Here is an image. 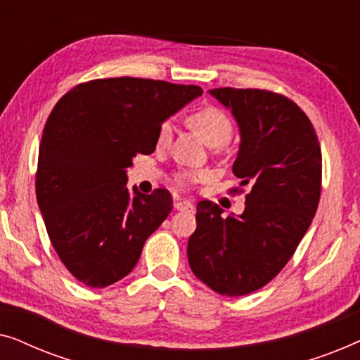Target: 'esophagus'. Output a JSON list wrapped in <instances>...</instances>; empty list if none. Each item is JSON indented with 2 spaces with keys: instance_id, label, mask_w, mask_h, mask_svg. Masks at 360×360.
Returning <instances> with one entry per match:
<instances>
[{
  "instance_id": "esophagus-1",
  "label": "esophagus",
  "mask_w": 360,
  "mask_h": 360,
  "mask_svg": "<svg viewBox=\"0 0 360 360\" xmlns=\"http://www.w3.org/2000/svg\"><path fill=\"white\" fill-rule=\"evenodd\" d=\"M174 206H175V210L186 211V213H193V211H195V205L188 200H175Z\"/></svg>"
}]
</instances>
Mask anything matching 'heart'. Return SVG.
Instances as JSON below:
<instances>
[{
  "label": "heart",
  "instance_id": "obj_1",
  "mask_svg": "<svg viewBox=\"0 0 360 360\" xmlns=\"http://www.w3.org/2000/svg\"><path fill=\"white\" fill-rule=\"evenodd\" d=\"M186 124L210 147L224 146L233 137L234 131L233 121L229 120V116L216 106H203L190 112L186 116ZM172 134H174V129H172L170 122L167 121L159 127V132H157L159 146L169 144L172 141ZM200 179H203V174H196V172H185V174L180 175L181 181H195Z\"/></svg>",
  "mask_w": 360,
  "mask_h": 360
}]
</instances>
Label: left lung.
<instances>
[{
	"mask_svg": "<svg viewBox=\"0 0 360 360\" xmlns=\"http://www.w3.org/2000/svg\"><path fill=\"white\" fill-rule=\"evenodd\" d=\"M210 93L238 121L233 172L249 193L244 213L228 218L213 201H200L186 252L196 278L219 295L243 297L287 265L311 224L321 195V147L311 121L287 96L229 86Z\"/></svg>",
	"mask_w": 360,
	"mask_h": 360,
	"instance_id": "left-lung-1",
	"label": "left lung"
}]
</instances>
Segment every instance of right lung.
Listing matches in <instances>:
<instances>
[{"label": "right lung", "instance_id": "add662e5", "mask_svg": "<svg viewBox=\"0 0 360 360\" xmlns=\"http://www.w3.org/2000/svg\"><path fill=\"white\" fill-rule=\"evenodd\" d=\"M196 85L120 77L80 83L44 126L36 174L39 210L62 264L105 288L136 267L146 240L172 211L165 188L127 190L137 154L155 150L167 117L200 96Z\"/></svg>", "mask_w": 360, "mask_h": 360}]
</instances>
